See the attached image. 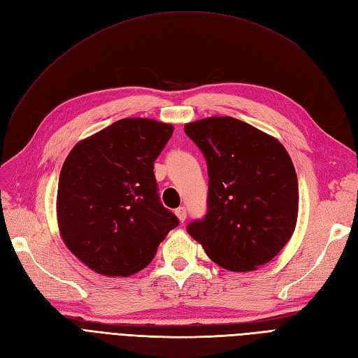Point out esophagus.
I'll list each match as a JSON object with an SVG mask.
<instances>
[{
  "label": "esophagus",
  "instance_id": "1",
  "mask_svg": "<svg viewBox=\"0 0 358 358\" xmlns=\"http://www.w3.org/2000/svg\"><path fill=\"white\" fill-rule=\"evenodd\" d=\"M175 213H176V216H178L180 222H183V221L187 220V209L183 208V206H182V208H178V209L175 210Z\"/></svg>",
  "mask_w": 358,
  "mask_h": 358
}]
</instances>
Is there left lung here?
<instances>
[{
	"label": "left lung",
	"mask_w": 358,
	"mask_h": 358,
	"mask_svg": "<svg viewBox=\"0 0 358 358\" xmlns=\"http://www.w3.org/2000/svg\"><path fill=\"white\" fill-rule=\"evenodd\" d=\"M208 162V212L187 231L231 272L268 263L291 239L299 212L294 166L278 140L230 116L185 125Z\"/></svg>",
	"instance_id": "8db88e82"
}]
</instances>
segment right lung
<instances>
[{
    "instance_id": "right-lung-1",
    "label": "right lung",
    "mask_w": 358,
    "mask_h": 358,
    "mask_svg": "<svg viewBox=\"0 0 358 358\" xmlns=\"http://www.w3.org/2000/svg\"><path fill=\"white\" fill-rule=\"evenodd\" d=\"M173 134L170 124L127 117L76 145L64 161L57 215L64 243L104 276L145 268L179 224L162 206L154 161Z\"/></svg>"
}]
</instances>
